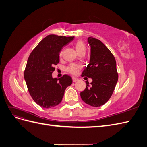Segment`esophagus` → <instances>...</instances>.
I'll list each match as a JSON object with an SVG mask.
<instances>
[{"instance_id":"obj_1","label":"esophagus","mask_w":147,"mask_h":147,"mask_svg":"<svg viewBox=\"0 0 147 147\" xmlns=\"http://www.w3.org/2000/svg\"><path fill=\"white\" fill-rule=\"evenodd\" d=\"M72 80H73V82H76L78 81V78H76V77H73L72 78Z\"/></svg>"}]
</instances>
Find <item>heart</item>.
<instances>
[{
	"label": "heart",
	"mask_w": 147,
	"mask_h": 147,
	"mask_svg": "<svg viewBox=\"0 0 147 147\" xmlns=\"http://www.w3.org/2000/svg\"><path fill=\"white\" fill-rule=\"evenodd\" d=\"M75 48L77 52L80 54L81 53H85L86 51V45L85 43H84L82 40H77L75 43ZM62 53H61L60 56H61ZM80 68V66L78 64H70L69 65L67 68V71L70 74H75L78 69Z\"/></svg>",
	"instance_id": "obj_1"
}]
</instances>
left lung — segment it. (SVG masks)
I'll list each match as a JSON object with an SVG mask.
<instances>
[{
    "label": "left lung",
    "instance_id": "obj_1",
    "mask_svg": "<svg viewBox=\"0 0 147 147\" xmlns=\"http://www.w3.org/2000/svg\"><path fill=\"white\" fill-rule=\"evenodd\" d=\"M90 63L82 72V77L92 79L91 84L86 82L85 90L80 92L83 101L98 107L105 104L112 96L118 79L116 60L109 49L99 40L90 37Z\"/></svg>",
    "mask_w": 147,
    "mask_h": 147
}]
</instances>
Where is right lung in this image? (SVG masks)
<instances>
[{
    "label": "right lung",
    "mask_w": 147,
    "mask_h": 147,
    "mask_svg": "<svg viewBox=\"0 0 147 147\" xmlns=\"http://www.w3.org/2000/svg\"><path fill=\"white\" fill-rule=\"evenodd\" d=\"M54 34L47 35L31 52L24 70V79L30 96L43 108L61 103L66 88L72 83V77L64 75L53 78L55 66L59 63L61 48L74 39Z\"/></svg>",
    "instance_id": "obj_1"
}]
</instances>
